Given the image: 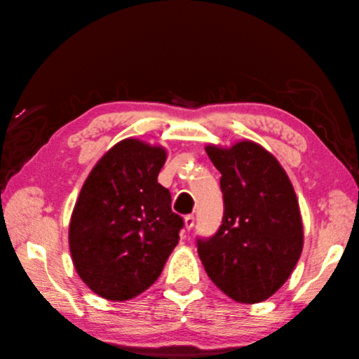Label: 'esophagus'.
I'll return each mask as SVG.
<instances>
[{"label":"esophagus","mask_w":359,"mask_h":359,"mask_svg":"<svg viewBox=\"0 0 359 359\" xmlns=\"http://www.w3.org/2000/svg\"><path fill=\"white\" fill-rule=\"evenodd\" d=\"M193 226H194V215H187V217H185V227L188 231H190V229H193Z\"/></svg>","instance_id":"1"}]
</instances>
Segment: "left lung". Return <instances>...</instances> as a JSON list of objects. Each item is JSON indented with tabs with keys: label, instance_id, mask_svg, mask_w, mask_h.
<instances>
[{
	"label": "left lung",
	"instance_id": "obj_1",
	"mask_svg": "<svg viewBox=\"0 0 359 359\" xmlns=\"http://www.w3.org/2000/svg\"><path fill=\"white\" fill-rule=\"evenodd\" d=\"M221 172L224 213L217 233L198 238L208 278L227 297L254 304L287 281L303 250L297 194L273 155L252 141L207 146Z\"/></svg>",
	"mask_w": 359,
	"mask_h": 359
}]
</instances>
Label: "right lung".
Segmentation results:
<instances>
[{"label":"right lung","mask_w":359,"mask_h":359,"mask_svg":"<svg viewBox=\"0 0 359 359\" xmlns=\"http://www.w3.org/2000/svg\"><path fill=\"white\" fill-rule=\"evenodd\" d=\"M166 151L140 140L117 142L97 161L72 212L75 270L102 298L126 302L157 281L179 243L184 219L158 184Z\"/></svg>","instance_id":"obj_1"}]
</instances>
